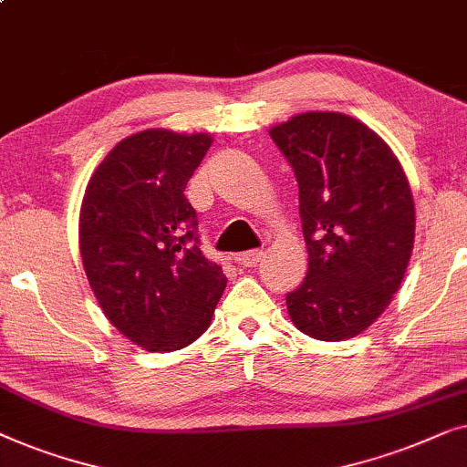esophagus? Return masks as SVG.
<instances>
[{"label": "esophagus", "instance_id": "34e87169", "mask_svg": "<svg viewBox=\"0 0 467 467\" xmlns=\"http://www.w3.org/2000/svg\"><path fill=\"white\" fill-rule=\"evenodd\" d=\"M262 258H265V252H262V249H249V252L236 255V262L243 266H255Z\"/></svg>", "mask_w": 467, "mask_h": 467}]
</instances>
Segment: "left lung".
<instances>
[{
	"label": "left lung",
	"mask_w": 467,
	"mask_h": 467,
	"mask_svg": "<svg viewBox=\"0 0 467 467\" xmlns=\"http://www.w3.org/2000/svg\"><path fill=\"white\" fill-rule=\"evenodd\" d=\"M294 169L308 249L306 277L285 296L294 326L319 340L364 332L402 284L415 241L404 169L356 118L306 111L271 129Z\"/></svg>",
	"instance_id": "1"
}]
</instances>
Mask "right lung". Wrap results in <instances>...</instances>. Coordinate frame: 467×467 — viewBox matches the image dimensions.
<instances>
[{"mask_svg": "<svg viewBox=\"0 0 467 467\" xmlns=\"http://www.w3.org/2000/svg\"><path fill=\"white\" fill-rule=\"evenodd\" d=\"M212 137L150 129L122 140L90 177L80 254L108 319L148 351H177L209 327L226 287L201 252L186 196Z\"/></svg>", "mask_w": 467, "mask_h": 467, "instance_id": "add662e5", "label": "right lung"}]
</instances>
